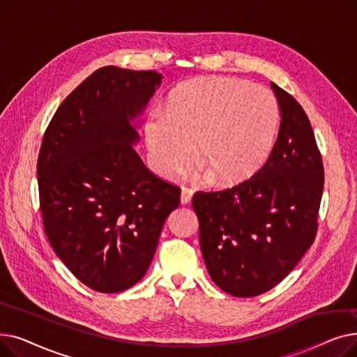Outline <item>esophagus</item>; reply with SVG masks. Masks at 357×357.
Returning a JSON list of instances; mask_svg holds the SVG:
<instances>
[{
  "label": "esophagus",
  "mask_w": 357,
  "mask_h": 357,
  "mask_svg": "<svg viewBox=\"0 0 357 357\" xmlns=\"http://www.w3.org/2000/svg\"><path fill=\"white\" fill-rule=\"evenodd\" d=\"M192 190L191 188H186V186H183V188L181 190V204H188V202H191V199H192Z\"/></svg>",
  "instance_id": "obj_1"
}]
</instances>
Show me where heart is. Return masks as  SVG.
<instances>
[{"label": "heart", "mask_w": 357, "mask_h": 357, "mask_svg": "<svg viewBox=\"0 0 357 357\" xmlns=\"http://www.w3.org/2000/svg\"><path fill=\"white\" fill-rule=\"evenodd\" d=\"M279 124L273 93L231 77H204L179 85L165 112L144 126L150 163L171 178L198 162L220 183H237L257 172L269 158Z\"/></svg>", "instance_id": "obj_1"}]
</instances>
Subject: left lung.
Returning <instances> with one entry per match:
<instances>
[{"instance_id":"obj_1","label":"left lung","mask_w":357,"mask_h":357,"mask_svg":"<svg viewBox=\"0 0 357 357\" xmlns=\"http://www.w3.org/2000/svg\"><path fill=\"white\" fill-rule=\"evenodd\" d=\"M280 109L272 152L259 171L230 190L195 192L205 266L224 292L256 296L278 285L312 245L324 167L299 102L271 84Z\"/></svg>"}]
</instances>
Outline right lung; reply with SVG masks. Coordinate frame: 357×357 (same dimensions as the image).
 I'll return each instance as SVG.
<instances>
[{
    "label": "right lung",
    "instance_id": "1",
    "mask_svg": "<svg viewBox=\"0 0 357 357\" xmlns=\"http://www.w3.org/2000/svg\"><path fill=\"white\" fill-rule=\"evenodd\" d=\"M162 84L155 70L104 66L56 109L37 159L45 233L93 291L121 292L144 276L179 186L144 166L133 123Z\"/></svg>",
    "mask_w": 357,
    "mask_h": 357
}]
</instances>
